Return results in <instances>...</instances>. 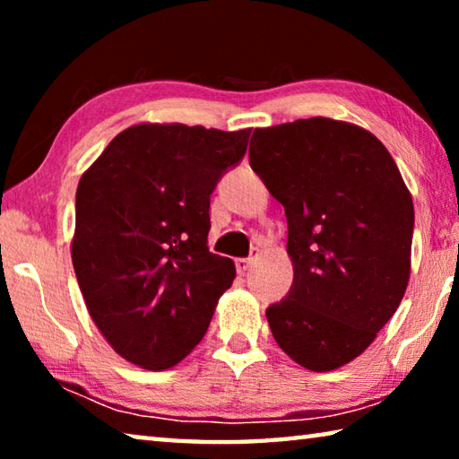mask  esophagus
Listing matches in <instances>:
<instances>
[{
	"instance_id": "34e87169",
	"label": "esophagus",
	"mask_w": 459,
	"mask_h": 459,
	"mask_svg": "<svg viewBox=\"0 0 459 459\" xmlns=\"http://www.w3.org/2000/svg\"><path fill=\"white\" fill-rule=\"evenodd\" d=\"M257 255H259V248H253V251H251V255H248V257H240V259H237V261H235L237 271H238L240 275H245V273H247L248 267L253 265V261L257 259Z\"/></svg>"
}]
</instances>
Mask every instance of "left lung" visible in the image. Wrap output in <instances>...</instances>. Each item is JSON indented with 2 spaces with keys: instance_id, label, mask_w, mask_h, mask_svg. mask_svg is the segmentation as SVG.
<instances>
[{
  "instance_id": "1",
  "label": "left lung",
  "mask_w": 459,
  "mask_h": 459,
  "mask_svg": "<svg viewBox=\"0 0 459 459\" xmlns=\"http://www.w3.org/2000/svg\"><path fill=\"white\" fill-rule=\"evenodd\" d=\"M253 172L287 216L293 283L265 314L281 351L316 372L370 346L405 295L413 200L391 153L325 117L255 129Z\"/></svg>"
}]
</instances>
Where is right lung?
<instances>
[{
	"mask_svg": "<svg viewBox=\"0 0 459 459\" xmlns=\"http://www.w3.org/2000/svg\"><path fill=\"white\" fill-rule=\"evenodd\" d=\"M251 129L134 126L76 188L73 265L97 328L150 370L180 362L208 330L235 263L208 251L211 194Z\"/></svg>",
	"mask_w": 459,
	"mask_h": 459,
	"instance_id": "add662e5",
	"label": "right lung"
}]
</instances>
